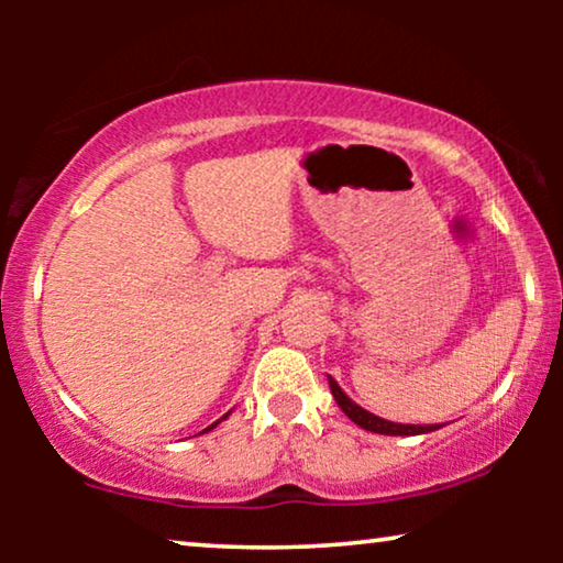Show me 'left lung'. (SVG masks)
<instances>
[{
    "label": "left lung",
    "mask_w": 563,
    "mask_h": 563,
    "mask_svg": "<svg viewBox=\"0 0 563 563\" xmlns=\"http://www.w3.org/2000/svg\"><path fill=\"white\" fill-rule=\"evenodd\" d=\"M330 382V391H333L335 402L341 410L349 415V418L361 426L364 430H372V433H379V435H420V433H433V430L443 428V426H405V422H391V420H384V418H376L364 407H358L353 399L345 395V391L338 387V382L333 376H328Z\"/></svg>",
    "instance_id": "1"
}]
</instances>
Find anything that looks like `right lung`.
<instances>
[{
    "label": "right lung",
    "mask_w": 563,
    "mask_h": 563,
    "mask_svg": "<svg viewBox=\"0 0 563 563\" xmlns=\"http://www.w3.org/2000/svg\"><path fill=\"white\" fill-rule=\"evenodd\" d=\"M228 415H230V412H228ZM228 415H222V418H220L218 422H222V420H225V418H228ZM218 422H212V426H210V428H205V430H202V433H207V430H212L214 426H218Z\"/></svg>",
    "instance_id": "1"
}]
</instances>
